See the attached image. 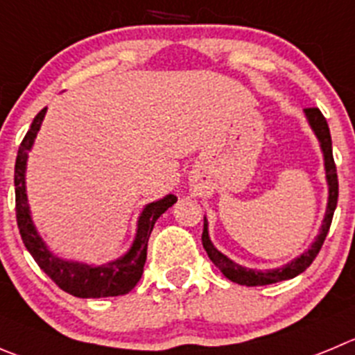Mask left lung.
Masks as SVG:
<instances>
[{"label": "left lung", "instance_id": "left-lung-1", "mask_svg": "<svg viewBox=\"0 0 355 355\" xmlns=\"http://www.w3.org/2000/svg\"><path fill=\"white\" fill-rule=\"evenodd\" d=\"M304 114H306L308 122H310L312 129L315 131L317 138H319L320 141V147H322L324 161H326V177H327V184H329V203H327L326 217H324L322 227H320V234L317 236V240L313 241L312 247L308 248V252H304L303 256L294 259L293 263L287 264V266L278 268V270H271V271H257V270H248V268L240 266V264L227 259L224 254L218 252L217 248L211 245L210 238H208V227H207V220H205L203 234H201V241H203L205 250H207L211 263H214L218 270L223 271L224 277L230 278L231 282H236L240 284V286H247V287H256V286H268V284H275V282H282V280H289V278H294L300 273H303V271L313 263V259L317 257L319 250L322 248L324 240H326L327 236V231H329L331 223H333L334 208H336V203H338L336 164H334V159H333V144H331L329 125H327V121L322 115V112H320L319 108H304Z\"/></svg>", "mask_w": 355, "mask_h": 355}]
</instances>
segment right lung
Returning <instances> with one entry per match:
<instances>
[{
    "mask_svg": "<svg viewBox=\"0 0 355 355\" xmlns=\"http://www.w3.org/2000/svg\"><path fill=\"white\" fill-rule=\"evenodd\" d=\"M45 112H47V108L40 110L38 115L33 119L31 128L26 132L24 140L21 141L17 159H15V175H13L15 177V217H17V226L22 241H24L33 259L38 263V266L64 293L77 297H108L128 294L132 287L137 286L138 280L141 278V273H144V264L147 261L148 238L154 230L155 220L177 201V198L170 194V196L162 198L155 203L147 205L140 220H138L137 238H135L131 250L121 259L108 263L107 266L94 268L89 266V264L62 261L52 256L47 247L43 245L42 238L36 233L35 226H33L24 184L28 150L35 141L36 132L42 125L43 117H45Z\"/></svg>",
    "mask_w": 355,
    "mask_h": 355,
    "instance_id": "obj_1",
    "label": "right lung"
}]
</instances>
